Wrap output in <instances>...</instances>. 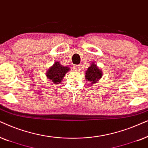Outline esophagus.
Masks as SVG:
<instances>
[{
    "instance_id": "obj_1",
    "label": "esophagus",
    "mask_w": 148,
    "mask_h": 148,
    "mask_svg": "<svg viewBox=\"0 0 148 148\" xmlns=\"http://www.w3.org/2000/svg\"><path fill=\"white\" fill-rule=\"evenodd\" d=\"M74 70L75 71H80V66H74Z\"/></svg>"
}]
</instances>
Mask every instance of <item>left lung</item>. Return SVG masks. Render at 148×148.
<instances>
[{"label": "left lung", "instance_id": "obj_1", "mask_svg": "<svg viewBox=\"0 0 148 148\" xmlns=\"http://www.w3.org/2000/svg\"><path fill=\"white\" fill-rule=\"evenodd\" d=\"M103 74L101 70H100L95 62H92L90 67H88L85 72V78L88 83L94 84L101 79Z\"/></svg>", "mask_w": 148, "mask_h": 148}]
</instances>
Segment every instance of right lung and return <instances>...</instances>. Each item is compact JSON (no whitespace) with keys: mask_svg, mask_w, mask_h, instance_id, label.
Here are the masks:
<instances>
[{"mask_svg":"<svg viewBox=\"0 0 148 148\" xmlns=\"http://www.w3.org/2000/svg\"><path fill=\"white\" fill-rule=\"evenodd\" d=\"M70 69L68 66H64L59 62H56L47 71L46 76L47 79L50 80L55 84H58Z\"/></svg>","mask_w":148,"mask_h":148,"instance_id":"1","label":"right lung"}]
</instances>
